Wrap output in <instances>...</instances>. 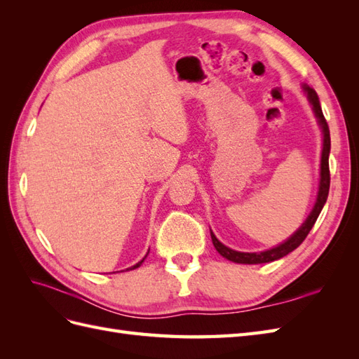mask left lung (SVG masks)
I'll return each instance as SVG.
<instances>
[{
	"label": "left lung",
	"instance_id": "8db88e82",
	"mask_svg": "<svg viewBox=\"0 0 359 359\" xmlns=\"http://www.w3.org/2000/svg\"><path fill=\"white\" fill-rule=\"evenodd\" d=\"M302 90L306 93L307 99L311 104V109L314 112V116L318 118V124L322 130L323 135V145H322V156H320V178H319V190H318V196H316V202H314V206L311 212L309 214V217L304 222L299 229L292 233L285 243H281L273 248L265 250V252H257V253H245V252H236V250H232L229 247H226L224 244H222L217 236L212 233L211 231V240L212 244L215 247L217 252H219L223 257H226L227 260L235 264H245V265H256V264H268V262H274L277 259L285 257L286 255H289L290 252H293L297 247H299V244L306 240V236L309 235V232L311 231V227L316 223L318 217L323 208L325 202L328 199V193H330V151H331V137H330V128L327 124V119H325L323 114H322V107H320V102L319 97L314 91L311 86H309L307 83L302 85Z\"/></svg>",
	"mask_w": 359,
	"mask_h": 359
}]
</instances>
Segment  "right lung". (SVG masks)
Segmentation results:
<instances>
[{"label": "right lung", "mask_w": 359, "mask_h": 359, "mask_svg": "<svg viewBox=\"0 0 359 359\" xmlns=\"http://www.w3.org/2000/svg\"><path fill=\"white\" fill-rule=\"evenodd\" d=\"M147 255H148V253H147ZM145 257H147V256H145ZM145 257H144L142 260H140V262H137L136 265H133V266H130V268H127V271H128V269H135V268H139L140 265H142V262H144V260H145Z\"/></svg>", "instance_id": "right-lung-1"}]
</instances>
